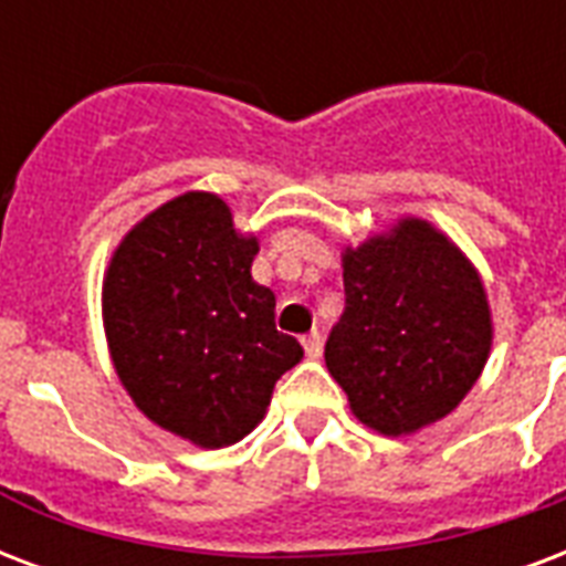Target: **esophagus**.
I'll return each mask as SVG.
<instances>
[{
  "instance_id": "1",
  "label": "esophagus",
  "mask_w": 566,
  "mask_h": 566,
  "mask_svg": "<svg viewBox=\"0 0 566 566\" xmlns=\"http://www.w3.org/2000/svg\"><path fill=\"white\" fill-rule=\"evenodd\" d=\"M302 347L308 353V359H317L323 353V335L321 329H312L308 335H302Z\"/></svg>"
}]
</instances>
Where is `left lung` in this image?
I'll return each instance as SVG.
<instances>
[{"label":"left lung","mask_w":566,"mask_h":566,"mask_svg":"<svg viewBox=\"0 0 566 566\" xmlns=\"http://www.w3.org/2000/svg\"><path fill=\"white\" fill-rule=\"evenodd\" d=\"M490 340L484 284L427 222L347 249L344 314L323 356L359 421L386 437L439 421L481 377Z\"/></svg>","instance_id":"1"}]
</instances>
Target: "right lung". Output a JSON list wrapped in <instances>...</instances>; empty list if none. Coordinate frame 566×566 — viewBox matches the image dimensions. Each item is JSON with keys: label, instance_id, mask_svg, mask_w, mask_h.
Wrapping results in <instances>:
<instances>
[{"label": "right lung", "instance_id": "obj_1", "mask_svg": "<svg viewBox=\"0 0 566 566\" xmlns=\"http://www.w3.org/2000/svg\"><path fill=\"white\" fill-rule=\"evenodd\" d=\"M254 237L210 192L168 201L133 228L103 282V321L136 407L201 448L234 446L302 359L275 329V293L252 282Z\"/></svg>", "mask_w": 566, "mask_h": 566}]
</instances>
